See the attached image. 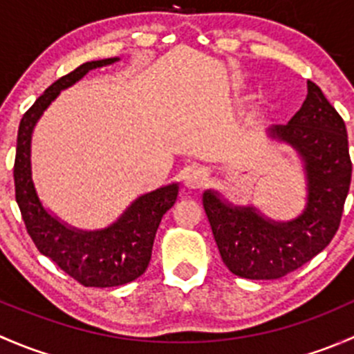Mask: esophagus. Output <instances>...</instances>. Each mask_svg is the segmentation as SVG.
Here are the masks:
<instances>
[{
    "label": "esophagus",
    "mask_w": 354,
    "mask_h": 354,
    "mask_svg": "<svg viewBox=\"0 0 354 354\" xmlns=\"http://www.w3.org/2000/svg\"><path fill=\"white\" fill-rule=\"evenodd\" d=\"M207 181V173L202 169V167H192L185 173V185L192 190H197V188H202Z\"/></svg>",
    "instance_id": "34e87169"
}]
</instances>
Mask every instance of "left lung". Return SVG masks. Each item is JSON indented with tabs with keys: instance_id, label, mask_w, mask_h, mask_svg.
Listing matches in <instances>:
<instances>
[{
	"instance_id": "left-lung-1",
	"label": "left lung",
	"mask_w": 354,
	"mask_h": 354,
	"mask_svg": "<svg viewBox=\"0 0 354 354\" xmlns=\"http://www.w3.org/2000/svg\"><path fill=\"white\" fill-rule=\"evenodd\" d=\"M301 109L270 135L298 149L306 164L308 203L298 219L279 224L252 207H230L212 192L203 209L227 269L245 279H279L299 269L330 243L341 224L353 162L341 114L308 80Z\"/></svg>"
}]
</instances>
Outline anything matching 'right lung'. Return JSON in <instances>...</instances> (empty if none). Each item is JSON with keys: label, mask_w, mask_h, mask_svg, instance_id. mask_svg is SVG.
Listing matches in <instances>:
<instances>
[{"label": "right lung", "mask_w": 354, "mask_h": 354, "mask_svg": "<svg viewBox=\"0 0 354 354\" xmlns=\"http://www.w3.org/2000/svg\"><path fill=\"white\" fill-rule=\"evenodd\" d=\"M118 58L88 62L56 80L20 120L13 164L15 198L32 241L63 272L87 288H113L140 277L152 257V245L164 214L174 205L178 185L159 188L131 203L108 230L82 233L66 227L42 209L30 174V137L42 111L59 91L80 80L88 70L111 65Z\"/></svg>", "instance_id": "1"}]
</instances>
